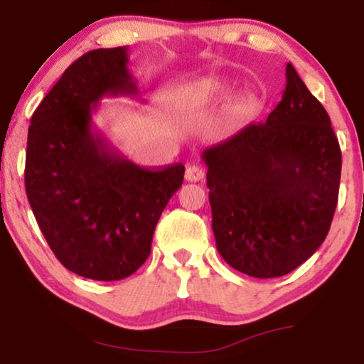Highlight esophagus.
<instances>
[{"label": "esophagus", "instance_id": "34e87169", "mask_svg": "<svg viewBox=\"0 0 364 364\" xmlns=\"http://www.w3.org/2000/svg\"><path fill=\"white\" fill-rule=\"evenodd\" d=\"M203 176H205V172H203V168L198 166H191V167H187V171H186V178L188 182L202 181Z\"/></svg>", "mask_w": 364, "mask_h": 364}]
</instances>
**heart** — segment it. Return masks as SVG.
Segmentation results:
<instances>
[{"mask_svg":"<svg viewBox=\"0 0 364 364\" xmlns=\"http://www.w3.org/2000/svg\"><path fill=\"white\" fill-rule=\"evenodd\" d=\"M248 106H250V99H248V97H240L237 101V107L240 109V111H243V109H247Z\"/></svg>","mask_w":364,"mask_h":364,"instance_id":"b5f03b06","label":"heart"}]
</instances>
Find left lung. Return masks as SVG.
Masks as SVG:
<instances>
[{
    "instance_id": "1",
    "label": "left lung",
    "mask_w": 364,
    "mask_h": 364,
    "mask_svg": "<svg viewBox=\"0 0 364 364\" xmlns=\"http://www.w3.org/2000/svg\"><path fill=\"white\" fill-rule=\"evenodd\" d=\"M282 101L267 122L202 152L217 250L235 270L283 277L330 232L341 151L330 116L287 64Z\"/></svg>"
}]
</instances>
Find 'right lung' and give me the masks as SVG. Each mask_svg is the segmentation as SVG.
Returning <instances> with one entry per match:
<instances>
[{
  "mask_svg": "<svg viewBox=\"0 0 364 364\" xmlns=\"http://www.w3.org/2000/svg\"><path fill=\"white\" fill-rule=\"evenodd\" d=\"M127 64V46L82 54L39 104L28 131L29 205L58 260L91 280H122L147 260L186 172L182 164L137 166L94 127L102 97L139 94Z\"/></svg>",
  "mask_w": 364,
  "mask_h": 364,
  "instance_id": "obj_1",
  "label": "right lung"
}]
</instances>
